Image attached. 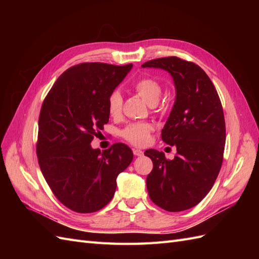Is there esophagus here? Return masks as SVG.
<instances>
[{
	"label": "esophagus",
	"mask_w": 259,
	"mask_h": 259,
	"mask_svg": "<svg viewBox=\"0 0 259 259\" xmlns=\"http://www.w3.org/2000/svg\"><path fill=\"white\" fill-rule=\"evenodd\" d=\"M133 153H134V155L136 156H142L144 154V151L139 150V149H134V150H133Z\"/></svg>",
	"instance_id": "1"
}]
</instances>
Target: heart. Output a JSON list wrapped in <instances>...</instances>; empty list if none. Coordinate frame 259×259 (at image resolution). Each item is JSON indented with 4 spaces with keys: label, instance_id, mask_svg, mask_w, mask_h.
<instances>
[{
    "label": "heart",
    "instance_id": "1",
    "mask_svg": "<svg viewBox=\"0 0 259 259\" xmlns=\"http://www.w3.org/2000/svg\"><path fill=\"white\" fill-rule=\"evenodd\" d=\"M133 89L138 95L142 97L147 104L153 105L158 103L161 96L162 89L160 83L152 79V77H142L133 84ZM123 99L119 91H113L108 98V111L112 116L119 115L122 110ZM152 124L148 122H134L128 124L122 131V136L128 143L135 146H145L150 138V133L152 132Z\"/></svg>",
    "mask_w": 259,
    "mask_h": 259
}]
</instances>
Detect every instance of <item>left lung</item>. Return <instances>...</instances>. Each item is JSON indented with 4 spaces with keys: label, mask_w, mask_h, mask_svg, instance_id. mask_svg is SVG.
Here are the masks:
<instances>
[{
    "label": "left lung",
    "mask_w": 259,
    "mask_h": 259,
    "mask_svg": "<svg viewBox=\"0 0 259 259\" xmlns=\"http://www.w3.org/2000/svg\"><path fill=\"white\" fill-rule=\"evenodd\" d=\"M143 68H159L173 77L176 98L161 138L175 146L167 160L154 149L145 151L153 168L147 177L151 201L168 211L189 209L205 198L221 170L226 125L221 99L201 67L178 57L147 61Z\"/></svg>",
    "instance_id": "8db88e82"
}]
</instances>
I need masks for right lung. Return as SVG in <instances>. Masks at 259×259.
<instances>
[{"label":"right lung","instance_id":"right-lung-1","mask_svg":"<svg viewBox=\"0 0 259 259\" xmlns=\"http://www.w3.org/2000/svg\"><path fill=\"white\" fill-rule=\"evenodd\" d=\"M133 65L83 62L62 73L38 117L36 154L42 174L62 204L93 213L113 198L116 177L133 160L122 143L100 152L91 146L109 121L108 98Z\"/></svg>","mask_w":259,"mask_h":259}]
</instances>
